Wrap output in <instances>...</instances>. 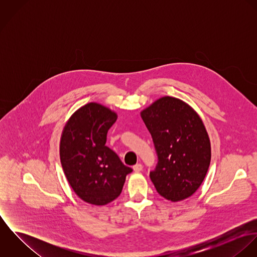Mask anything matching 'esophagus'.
<instances>
[{
    "instance_id": "34e87169",
    "label": "esophagus",
    "mask_w": 257,
    "mask_h": 257,
    "mask_svg": "<svg viewBox=\"0 0 257 257\" xmlns=\"http://www.w3.org/2000/svg\"><path fill=\"white\" fill-rule=\"evenodd\" d=\"M134 170L136 171V172H141L142 170H143V168H144V166L141 164V163H138V164H136L134 167Z\"/></svg>"
}]
</instances>
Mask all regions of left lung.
<instances>
[{
  "label": "left lung",
  "mask_w": 257,
  "mask_h": 257,
  "mask_svg": "<svg viewBox=\"0 0 257 257\" xmlns=\"http://www.w3.org/2000/svg\"><path fill=\"white\" fill-rule=\"evenodd\" d=\"M158 162L150 179L165 199L178 202L203 183L211 162V143L200 115L180 99L165 96L142 110Z\"/></svg>",
  "instance_id": "1"
}]
</instances>
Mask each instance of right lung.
Instances as JSON below:
<instances>
[{"instance_id":"right-lung-1","label":"right lung","mask_w":257,"mask_h":257,"mask_svg":"<svg viewBox=\"0 0 257 257\" xmlns=\"http://www.w3.org/2000/svg\"><path fill=\"white\" fill-rule=\"evenodd\" d=\"M116 118L109 108L89 103L70 116L61 135L64 174L76 195L92 205L104 206L116 199L133 171L106 146L108 131Z\"/></svg>"}]
</instances>
